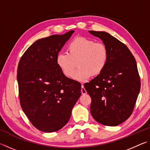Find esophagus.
<instances>
[{
	"mask_svg": "<svg viewBox=\"0 0 150 150\" xmlns=\"http://www.w3.org/2000/svg\"><path fill=\"white\" fill-rule=\"evenodd\" d=\"M81 93H82L83 95H85V94L87 93V91H86L85 88L84 87V85H81Z\"/></svg>",
	"mask_w": 150,
	"mask_h": 150,
	"instance_id": "1",
	"label": "esophagus"
}]
</instances>
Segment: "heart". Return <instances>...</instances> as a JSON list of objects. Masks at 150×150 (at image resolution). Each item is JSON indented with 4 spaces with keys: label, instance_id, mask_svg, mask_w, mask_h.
Wrapping results in <instances>:
<instances>
[{
    "label": "heart",
    "instance_id": "b5f03b06",
    "mask_svg": "<svg viewBox=\"0 0 150 150\" xmlns=\"http://www.w3.org/2000/svg\"><path fill=\"white\" fill-rule=\"evenodd\" d=\"M108 57V50L103 43L78 37L67 44V53L57 55L56 63L66 77H70L73 75L74 79L84 81L91 75L102 73L107 65ZM76 64L78 67L74 73Z\"/></svg>",
    "mask_w": 150,
    "mask_h": 150
}]
</instances>
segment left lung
<instances>
[{
  "label": "left lung",
  "mask_w": 150,
  "mask_h": 150,
  "mask_svg": "<svg viewBox=\"0 0 150 150\" xmlns=\"http://www.w3.org/2000/svg\"><path fill=\"white\" fill-rule=\"evenodd\" d=\"M89 32L103 40L109 54L103 72L84 85L92 100L91 115L103 125L118 126L132 115L140 90L136 59L125 44L108 33Z\"/></svg>",
  "instance_id": "obj_1"
}]
</instances>
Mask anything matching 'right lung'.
Masks as SVG:
<instances>
[{
    "label": "right lung",
    "instance_id": "obj_1",
    "mask_svg": "<svg viewBox=\"0 0 150 150\" xmlns=\"http://www.w3.org/2000/svg\"><path fill=\"white\" fill-rule=\"evenodd\" d=\"M74 30L37 40L22 55L18 65L20 106L35 128L54 132L69 120L81 95V85L63 74L56 57Z\"/></svg>",
    "mask_w": 150,
    "mask_h": 150
}]
</instances>
